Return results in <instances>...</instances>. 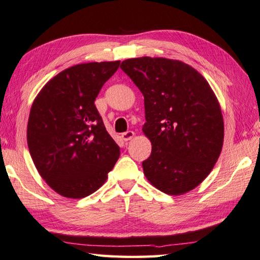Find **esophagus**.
I'll return each mask as SVG.
<instances>
[{
	"instance_id": "esophagus-1",
	"label": "esophagus",
	"mask_w": 260,
	"mask_h": 260,
	"mask_svg": "<svg viewBox=\"0 0 260 260\" xmlns=\"http://www.w3.org/2000/svg\"><path fill=\"white\" fill-rule=\"evenodd\" d=\"M134 136H135V133L133 131H127L125 133L121 134V139H123L125 142H127V141H131Z\"/></svg>"
}]
</instances>
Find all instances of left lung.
<instances>
[{
	"label": "left lung",
	"instance_id": "left-lung-1",
	"mask_svg": "<svg viewBox=\"0 0 260 260\" xmlns=\"http://www.w3.org/2000/svg\"><path fill=\"white\" fill-rule=\"evenodd\" d=\"M120 69L143 93L144 135L152 152L143 171L168 195H182L210 175L221 154L224 123L215 93L200 72L164 57L125 59Z\"/></svg>",
	"mask_w": 260,
	"mask_h": 260
}]
</instances>
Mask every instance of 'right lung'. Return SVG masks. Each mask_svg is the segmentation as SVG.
I'll return each instance as SVG.
<instances>
[{
  "mask_svg": "<svg viewBox=\"0 0 260 260\" xmlns=\"http://www.w3.org/2000/svg\"><path fill=\"white\" fill-rule=\"evenodd\" d=\"M120 62H92L50 79L30 109L27 142L39 175L57 194L83 198L105 184L119 157L94 100Z\"/></svg>",
  "mask_w": 260,
  "mask_h": 260,
  "instance_id": "right-lung-1",
  "label": "right lung"
}]
</instances>
